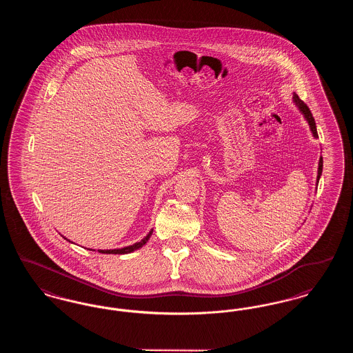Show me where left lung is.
I'll return each instance as SVG.
<instances>
[{"label": "left lung", "mask_w": 353, "mask_h": 353, "mask_svg": "<svg viewBox=\"0 0 353 353\" xmlns=\"http://www.w3.org/2000/svg\"><path fill=\"white\" fill-rule=\"evenodd\" d=\"M292 101H294V104H295V107L299 110V112L302 114L303 118L304 120L308 123V125H310V131H311V134L312 136L315 137V139H318L319 136H318V131H316V123H315V119L312 117V114H311V111H310V108L307 107V104L302 101V99H299V97L294 92V95H292ZM321 172H323V157H320L319 159V164H318V176H316V186L319 184L320 176H321Z\"/></svg>", "instance_id": "obj_1"}]
</instances>
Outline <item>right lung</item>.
I'll return each mask as SVG.
<instances>
[{"mask_svg":"<svg viewBox=\"0 0 353 353\" xmlns=\"http://www.w3.org/2000/svg\"><path fill=\"white\" fill-rule=\"evenodd\" d=\"M152 232H153V229L150 230V233L145 235L141 241H139V242H136L134 245H130V246H124V248H120V249H107V250H98V252H101V254H130V252H134V250H139V249H141L147 242H148V239H150V236L152 235ZM63 236V235H62ZM65 239H68L66 236H63ZM68 242H71L70 239H68ZM71 243H74V242H71ZM87 250H92V249H87ZM95 252V250H94Z\"/></svg>","mask_w":353,"mask_h":353,"instance_id":"right-lung-1","label":"right lung"}]
</instances>
